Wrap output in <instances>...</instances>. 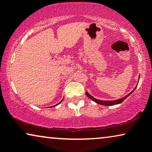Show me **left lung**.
I'll use <instances>...</instances> for the list:
<instances>
[{"label": "left lung", "mask_w": 152, "mask_h": 152, "mask_svg": "<svg viewBox=\"0 0 152 152\" xmlns=\"http://www.w3.org/2000/svg\"><path fill=\"white\" fill-rule=\"evenodd\" d=\"M139 78H140V76H139ZM138 82H139V81H138ZM137 86H135V88H134V89L132 91L131 93H129V94H128V95H126V96H124V97H123V98H119V99L115 100H98V99H96V98L93 97V96H91L90 94H88L87 91H86V96H88V98H89L90 99H91L92 100H93V101L96 102V103L100 104V105H102L111 106V105H117V104L121 103V102H123L124 100L126 99V98L127 97H129V96L131 95L132 93H133L134 91H135V88H136Z\"/></svg>", "instance_id": "1"}]
</instances>
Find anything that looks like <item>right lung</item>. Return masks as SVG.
<instances>
[{
    "label": "right lung",
    "instance_id": "add662e5",
    "mask_svg": "<svg viewBox=\"0 0 152 152\" xmlns=\"http://www.w3.org/2000/svg\"><path fill=\"white\" fill-rule=\"evenodd\" d=\"M62 100H61V102H58V104H56V105H54V106H52V107H55V106H56V105H58V104H59V103H61V102H62Z\"/></svg>",
    "mask_w": 152,
    "mask_h": 152
}]
</instances>
